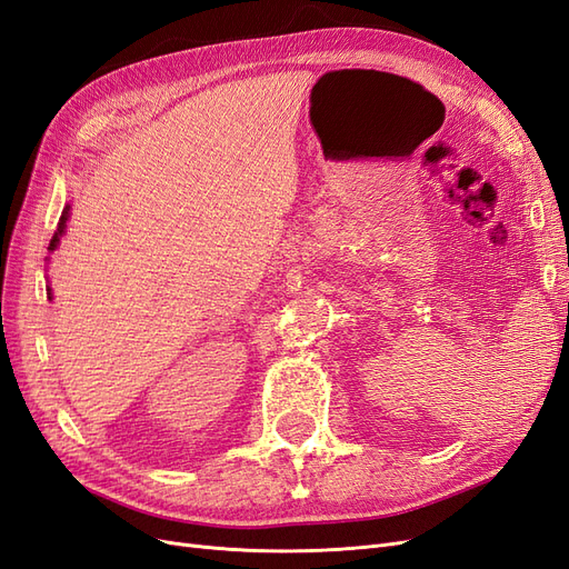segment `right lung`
<instances>
[{
	"label": "right lung",
	"instance_id": "obj_1",
	"mask_svg": "<svg viewBox=\"0 0 569 569\" xmlns=\"http://www.w3.org/2000/svg\"><path fill=\"white\" fill-rule=\"evenodd\" d=\"M71 218V203H66V209H63V213H61V218H59V226H57V232H54V237H51V242H49V251H57L59 249V242H61V237H63V232H66V220ZM47 299H54V295H51V287L47 284Z\"/></svg>",
	"mask_w": 569,
	"mask_h": 569
}]
</instances>
